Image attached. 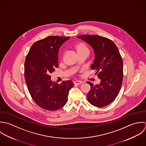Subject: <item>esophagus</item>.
<instances>
[{"instance_id":"obj_1","label":"esophagus","mask_w":146,"mask_h":146,"mask_svg":"<svg viewBox=\"0 0 146 146\" xmlns=\"http://www.w3.org/2000/svg\"><path fill=\"white\" fill-rule=\"evenodd\" d=\"M82 81H80V80H76L74 81V84L76 85H81V84H82Z\"/></svg>"}]
</instances>
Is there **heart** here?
Segmentation results:
<instances>
[{"label": "heart", "mask_w": 146, "mask_h": 146, "mask_svg": "<svg viewBox=\"0 0 146 146\" xmlns=\"http://www.w3.org/2000/svg\"><path fill=\"white\" fill-rule=\"evenodd\" d=\"M76 49L78 53L81 52H88L89 53V50L88 47L84 43L78 44L76 47Z\"/></svg>", "instance_id": "heart-1"}]
</instances>
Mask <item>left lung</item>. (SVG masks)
I'll list each match as a JSON object with an SVG mask.
<instances>
[{
	"mask_svg": "<svg viewBox=\"0 0 146 146\" xmlns=\"http://www.w3.org/2000/svg\"><path fill=\"white\" fill-rule=\"evenodd\" d=\"M77 38L93 48L95 58L91 68L100 80L96 85L87 82L91 86L88 101L97 107L107 106L115 100L122 83L123 61L119 51L113 41L105 37L84 35Z\"/></svg>",
	"mask_w": 146,
	"mask_h": 146,
	"instance_id": "8db88e82",
	"label": "left lung"
}]
</instances>
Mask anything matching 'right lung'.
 <instances>
[{"label":"right lung","mask_w":146,"mask_h":146,"mask_svg":"<svg viewBox=\"0 0 146 146\" xmlns=\"http://www.w3.org/2000/svg\"><path fill=\"white\" fill-rule=\"evenodd\" d=\"M70 38L49 36L35 42L25 61V79L34 101L43 109L56 111L66 103L70 89L74 86L70 80L60 85L51 80L50 74L58 66V50Z\"/></svg>","instance_id":"add662e5"}]
</instances>
